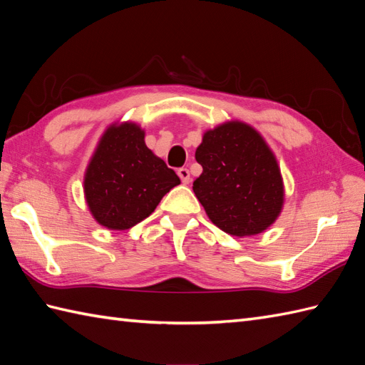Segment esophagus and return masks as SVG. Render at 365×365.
Here are the masks:
<instances>
[{
    "label": "esophagus",
    "mask_w": 365,
    "mask_h": 365,
    "mask_svg": "<svg viewBox=\"0 0 365 365\" xmlns=\"http://www.w3.org/2000/svg\"><path fill=\"white\" fill-rule=\"evenodd\" d=\"M178 176L181 178V181H182V184H189L190 182V173H189V170L187 168H180L178 170Z\"/></svg>",
    "instance_id": "esophagus-1"
}]
</instances>
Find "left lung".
<instances>
[{
  "mask_svg": "<svg viewBox=\"0 0 365 365\" xmlns=\"http://www.w3.org/2000/svg\"><path fill=\"white\" fill-rule=\"evenodd\" d=\"M195 159L203 173L193 181V192L222 231L255 236L277 220L284 201L281 173L253 128L230 121L207 131Z\"/></svg>",
  "mask_w": 365,
  "mask_h": 365,
  "instance_id": "left-lung-1",
  "label": "left lung"
}]
</instances>
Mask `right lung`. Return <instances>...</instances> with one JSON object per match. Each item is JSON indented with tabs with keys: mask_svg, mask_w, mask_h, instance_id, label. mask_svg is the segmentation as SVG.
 <instances>
[{
	"mask_svg": "<svg viewBox=\"0 0 365 365\" xmlns=\"http://www.w3.org/2000/svg\"><path fill=\"white\" fill-rule=\"evenodd\" d=\"M143 139L145 133L134 123L110 126L87 167V205L95 220L109 230L133 228L181 182Z\"/></svg>",
	"mask_w": 365,
	"mask_h": 365,
	"instance_id": "right-lung-1",
	"label": "right lung"
}]
</instances>
